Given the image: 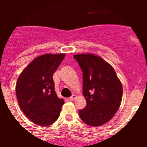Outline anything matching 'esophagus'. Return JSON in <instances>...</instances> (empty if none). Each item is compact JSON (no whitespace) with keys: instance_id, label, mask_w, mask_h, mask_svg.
<instances>
[{"instance_id":"1","label":"esophagus","mask_w":147,"mask_h":147,"mask_svg":"<svg viewBox=\"0 0 147 147\" xmlns=\"http://www.w3.org/2000/svg\"><path fill=\"white\" fill-rule=\"evenodd\" d=\"M76 97H77V96H76V95H75V94H74V95H72L71 97H70L69 99L71 100V101H74V100L76 98Z\"/></svg>"}]
</instances>
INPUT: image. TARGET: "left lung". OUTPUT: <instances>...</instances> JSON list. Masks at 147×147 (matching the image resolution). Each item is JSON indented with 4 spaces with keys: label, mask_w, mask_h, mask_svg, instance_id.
Listing matches in <instances>:
<instances>
[{
    "label": "left lung",
    "mask_w": 147,
    "mask_h": 147,
    "mask_svg": "<svg viewBox=\"0 0 147 147\" xmlns=\"http://www.w3.org/2000/svg\"><path fill=\"white\" fill-rule=\"evenodd\" d=\"M74 57L82 71V93L87 102L79 115L88 125H102L113 117L120 107L121 82L113 67L98 56L76 54Z\"/></svg>",
    "instance_id": "obj_1"
}]
</instances>
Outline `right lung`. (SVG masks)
<instances>
[{
    "instance_id": "add662e5",
    "label": "right lung",
    "mask_w": 147,
    "mask_h": 147,
    "mask_svg": "<svg viewBox=\"0 0 147 147\" xmlns=\"http://www.w3.org/2000/svg\"><path fill=\"white\" fill-rule=\"evenodd\" d=\"M64 57V54L40 56L23 70L17 81L19 106L37 125H51L59 116L64 100L57 96L53 74Z\"/></svg>"
}]
</instances>
